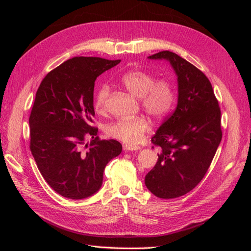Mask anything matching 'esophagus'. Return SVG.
<instances>
[{
    "label": "esophagus",
    "mask_w": 251,
    "mask_h": 251,
    "mask_svg": "<svg viewBox=\"0 0 251 251\" xmlns=\"http://www.w3.org/2000/svg\"><path fill=\"white\" fill-rule=\"evenodd\" d=\"M124 150L126 151H139L140 147L139 146H132V144H126L124 147Z\"/></svg>",
    "instance_id": "1"
}]
</instances>
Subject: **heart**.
<instances>
[{"label": "heart", "mask_w": 251, "mask_h": 251, "mask_svg": "<svg viewBox=\"0 0 251 251\" xmlns=\"http://www.w3.org/2000/svg\"><path fill=\"white\" fill-rule=\"evenodd\" d=\"M120 81L128 92L140 98L142 108L151 116L162 117L174 107L176 94L172 82L169 80H156L151 73L136 69L121 75ZM110 88L108 85L103 83L97 88L94 94V109L97 113H102L107 109ZM149 126V121L146 118L136 116L119 119L109 125L105 128V133L109 137L134 144L142 138Z\"/></svg>", "instance_id": "heart-1"}]
</instances>
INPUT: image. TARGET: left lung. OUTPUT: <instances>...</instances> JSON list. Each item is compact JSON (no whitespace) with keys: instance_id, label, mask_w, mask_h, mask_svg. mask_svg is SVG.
Wrapping results in <instances>:
<instances>
[{"instance_id":"left-lung-1","label":"left lung","mask_w":251,"mask_h":251,"mask_svg":"<svg viewBox=\"0 0 251 251\" xmlns=\"http://www.w3.org/2000/svg\"><path fill=\"white\" fill-rule=\"evenodd\" d=\"M148 58L169 62L177 76V107L151 137L161 153L144 179L151 194L173 199L191 192L206 174L222 139L221 111L198 68L171 51Z\"/></svg>"}]
</instances>
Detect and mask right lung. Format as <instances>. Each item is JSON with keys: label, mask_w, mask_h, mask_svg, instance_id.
Instances as JSON below:
<instances>
[{"label": "right lung", "mask_w": 251, "mask_h": 251, "mask_svg": "<svg viewBox=\"0 0 251 251\" xmlns=\"http://www.w3.org/2000/svg\"><path fill=\"white\" fill-rule=\"evenodd\" d=\"M119 63L73 57L49 72L37 89L29 117L30 150L44 179L65 198L96 194L105 166L123 151L117 140L98 139V128L91 126L95 80ZM87 137L93 138L90 144L84 142Z\"/></svg>", "instance_id": "right-lung-1"}]
</instances>
